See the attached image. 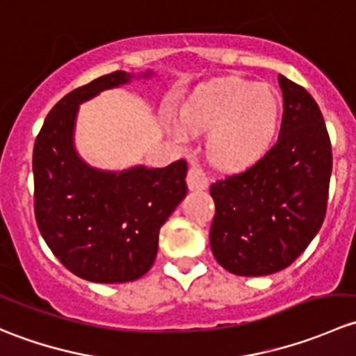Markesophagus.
Wrapping results in <instances>:
<instances>
[{"label": "esophagus", "mask_w": 356, "mask_h": 356, "mask_svg": "<svg viewBox=\"0 0 356 356\" xmlns=\"http://www.w3.org/2000/svg\"><path fill=\"white\" fill-rule=\"evenodd\" d=\"M188 188L189 191H203L208 188V177L203 168L198 165H191L188 172Z\"/></svg>", "instance_id": "esophagus-1"}]
</instances>
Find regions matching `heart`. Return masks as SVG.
Masks as SVG:
<instances>
[{"instance_id":"heart-1","label":"heart","mask_w":356,"mask_h":356,"mask_svg":"<svg viewBox=\"0 0 356 356\" xmlns=\"http://www.w3.org/2000/svg\"><path fill=\"white\" fill-rule=\"evenodd\" d=\"M281 122V98L268 84L243 79H220L201 86L181 106V120L168 131L179 143L191 132H210L208 158L224 170L251 167L270 149Z\"/></svg>"}]
</instances>
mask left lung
Segmentation results:
<instances>
[{"label": "left lung", "instance_id": "1", "mask_svg": "<svg viewBox=\"0 0 356 356\" xmlns=\"http://www.w3.org/2000/svg\"><path fill=\"white\" fill-rule=\"evenodd\" d=\"M284 99L279 139L260 161L211 184L213 257L245 277L289 267L321 231L332 152L321 108L301 86L279 75Z\"/></svg>", "mask_w": 356, "mask_h": 356}]
</instances>
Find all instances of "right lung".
Listing matches in <instances>:
<instances>
[{
    "label": "right lung",
    "instance_id": "add662e5",
    "mask_svg": "<svg viewBox=\"0 0 356 356\" xmlns=\"http://www.w3.org/2000/svg\"><path fill=\"white\" fill-rule=\"evenodd\" d=\"M155 74L117 70L68 92L46 117L34 145V211L56 258L77 277L117 284L143 277L160 227L186 198V160L163 168L91 167L75 149L79 106L106 89Z\"/></svg>",
    "mask_w": 356,
    "mask_h": 356
}]
</instances>
